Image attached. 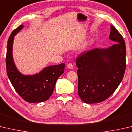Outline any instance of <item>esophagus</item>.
<instances>
[{"label": "esophagus", "mask_w": 132, "mask_h": 132, "mask_svg": "<svg viewBox=\"0 0 132 132\" xmlns=\"http://www.w3.org/2000/svg\"><path fill=\"white\" fill-rule=\"evenodd\" d=\"M67 67H68V68L69 69H72L73 68V65L72 64V63H70L67 65Z\"/></svg>", "instance_id": "1"}]
</instances>
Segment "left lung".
Wrapping results in <instances>:
<instances>
[{
	"label": "left lung",
	"mask_w": 132,
	"mask_h": 132,
	"mask_svg": "<svg viewBox=\"0 0 132 132\" xmlns=\"http://www.w3.org/2000/svg\"><path fill=\"white\" fill-rule=\"evenodd\" d=\"M109 39L116 44L106 49L85 51L76 58L78 94L86 103L106 100L123 79L126 69L125 42L112 25Z\"/></svg>",
	"instance_id": "1"
}]
</instances>
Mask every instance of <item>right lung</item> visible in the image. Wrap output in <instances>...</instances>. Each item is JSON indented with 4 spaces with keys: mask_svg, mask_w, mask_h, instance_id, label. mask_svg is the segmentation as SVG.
<instances>
[{
    "mask_svg": "<svg viewBox=\"0 0 132 132\" xmlns=\"http://www.w3.org/2000/svg\"><path fill=\"white\" fill-rule=\"evenodd\" d=\"M19 26L10 36L7 46L6 70L12 85L19 95L29 103H40L49 99L58 79L64 71V63L45 68L39 73L25 76L16 69L13 58L14 36L23 28Z\"/></svg>",
    "mask_w": 132,
    "mask_h": 132,
    "instance_id": "obj_1",
    "label": "right lung"
}]
</instances>
